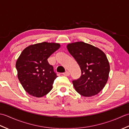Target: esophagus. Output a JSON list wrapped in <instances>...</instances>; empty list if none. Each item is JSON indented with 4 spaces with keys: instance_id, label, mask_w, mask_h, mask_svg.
<instances>
[{
    "instance_id": "esophagus-1",
    "label": "esophagus",
    "mask_w": 129,
    "mask_h": 129,
    "mask_svg": "<svg viewBox=\"0 0 129 129\" xmlns=\"http://www.w3.org/2000/svg\"><path fill=\"white\" fill-rule=\"evenodd\" d=\"M62 74L65 75V76H69L70 75V73L68 72V71H66V72L63 73Z\"/></svg>"
}]
</instances>
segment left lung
<instances>
[{
    "mask_svg": "<svg viewBox=\"0 0 129 129\" xmlns=\"http://www.w3.org/2000/svg\"><path fill=\"white\" fill-rule=\"evenodd\" d=\"M67 49L80 68L81 75L73 84L83 96L97 95L108 81L110 65L105 54L98 48L83 42L68 44Z\"/></svg>",
    "mask_w": 129,
    "mask_h": 129,
    "instance_id": "obj_1",
    "label": "left lung"
}]
</instances>
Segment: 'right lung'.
<instances>
[{
	"instance_id": "obj_1",
	"label": "right lung",
	"mask_w": 129,
	"mask_h": 129,
	"mask_svg": "<svg viewBox=\"0 0 129 129\" xmlns=\"http://www.w3.org/2000/svg\"><path fill=\"white\" fill-rule=\"evenodd\" d=\"M60 47L58 43L43 42L29 45L16 62L18 78L29 95L43 97L51 91L57 78L48 59Z\"/></svg>"
}]
</instances>
